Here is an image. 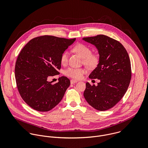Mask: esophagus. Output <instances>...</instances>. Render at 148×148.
I'll list each match as a JSON object with an SVG mask.
<instances>
[{
  "label": "esophagus",
  "mask_w": 148,
  "mask_h": 148,
  "mask_svg": "<svg viewBox=\"0 0 148 148\" xmlns=\"http://www.w3.org/2000/svg\"><path fill=\"white\" fill-rule=\"evenodd\" d=\"M77 82H78V81H77V80H73V79H72V80H71V84L76 83H77Z\"/></svg>",
  "instance_id": "34e87169"
}]
</instances>
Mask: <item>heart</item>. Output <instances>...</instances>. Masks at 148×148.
I'll use <instances>...</instances> for the list:
<instances>
[{
    "mask_svg": "<svg viewBox=\"0 0 148 148\" xmlns=\"http://www.w3.org/2000/svg\"><path fill=\"white\" fill-rule=\"evenodd\" d=\"M73 51L83 58V63L89 69H95L100 62V57L98 55L92 53L90 48L84 44H78L73 48ZM68 53L65 51L61 56V62L65 64L68 62ZM85 73L84 68H69L65 71V75L75 79H81Z\"/></svg>",
    "mask_w": 148,
    "mask_h": 148,
    "instance_id": "obj_1",
    "label": "heart"
}]
</instances>
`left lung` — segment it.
<instances>
[{
    "mask_svg": "<svg viewBox=\"0 0 148 148\" xmlns=\"http://www.w3.org/2000/svg\"><path fill=\"white\" fill-rule=\"evenodd\" d=\"M99 51L100 62L91 72L90 79H97V85L86 83L84 96L95 109L104 111L112 108L124 96L132 77L130 59L124 47L104 35L84 38Z\"/></svg>",
    "mask_w": 148,
    "mask_h": 148,
    "instance_id": "obj_1",
    "label": "left lung"
}]
</instances>
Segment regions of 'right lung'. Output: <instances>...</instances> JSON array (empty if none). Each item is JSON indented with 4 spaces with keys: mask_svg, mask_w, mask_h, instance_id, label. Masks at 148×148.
Instances as JSON below:
<instances>
[{
    "mask_svg": "<svg viewBox=\"0 0 148 148\" xmlns=\"http://www.w3.org/2000/svg\"><path fill=\"white\" fill-rule=\"evenodd\" d=\"M75 40L44 35L31 39L21 49L15 64L16 83L21 98L32 109L47 112L62 100L69 79L62 76L52 84L47 79L59 74L61 56Z\"/></svg>",
    "mask_w": 148,
    "mask_h": 148,
    "instance_id": "right-lung-1",
    "label": "right lung"
}]
</instances>
